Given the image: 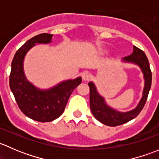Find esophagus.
<instances>
[{"label": "esophagus", "mask_w": 159, "mask_h": 159, "mask_svg": "<svg viewBox=\"0 0 159 159\" xmlns=\"http://www.w3.org/2000/svg\"><path fill=\"white\" fill-rule=\"evenodd\" d=\"M81 77H82V79L84 80V81H89V80L91 78V75L90 72L86 71L82 74Z\"/></svg>", "instance_id": "34e87169"}]
</instances>
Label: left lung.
<instances>
[{
  "instance_id": "left-lung-1",
  "label": "left lung",
  "mask_w": 159,
  "mask_h": 159,
  "mask_svg": "<svg viewBox=\"0 0 159 159\" xmlns=\"http://www.w3.org/2000/svg\"><path fill=\"white\" fill-rule=\"evenodd\" d=\"M132 54L126 56L123 58V61L126 62H132L139 65L144 74L145 78V88L143 91V96L140 102L134 109L128 112H119L118 111L110 108L106 105L105 99L98 94L97 92L95 86L92 82L89 83L90 88V108L93 115L97 120H98L102 124L108 126L121 125L128 121H131L133 118L137 117L139 114L143 109L145 105L151 85H152V71L148 57L142 50L134 46Z\"/></svg>"
}]
</instances>
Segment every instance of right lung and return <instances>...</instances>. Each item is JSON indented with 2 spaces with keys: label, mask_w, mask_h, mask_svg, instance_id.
I'll use <instances>...</instances> for the list:
<instances>
[{
  "label": "right lung",
  "mask_w": 159,
  "mask_h": 159,
  "mask_svg": "<svg viewBox=\"0 0 159 159\" xmlns=\"http://www.w3.org/2000/svg\"><path fill=\"white\" fill-rule=\"evenodd\" d=\"M53 34H40L28 40L17 51L11 63L9 84L17 105L26 116L40 122H48L62 115L72 91L81 83V78L68 80L48 90H40L25 78L23 61L35 44H48Z\"/></svg>",
  "instance_id": "right-lung-1"
}]
</instances>
